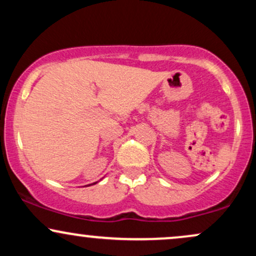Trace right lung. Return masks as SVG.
I'll return each mask as SVG.
<instances>
[{"label":"right lung","mask_w":256,"mask_h":256,"mask_svg":"<svg viewBox=\"0 0 256 256\" xmlns=\"http://www.w3.org/2000/svg\"><path fill=\"white\" fill-rule=\"evenodd\" d=\"M96 183H98V182H96ZM96 183H94V184H96ZM89 185H91V184H89Z\"/></svg>","instance_id":"right-lung-1"}]
</instances>
